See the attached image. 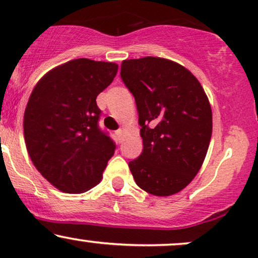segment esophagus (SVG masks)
Returning a JSON list of instances; mask_svg holds the SVG:
<instances>
[{
	"mask_svg": "<svg viewBox=\"0 0 258 258\" xmlns=\"http://www.w3.org/2000/svg\"><path fill=\"white\" fill-rule=\"evenodd\" d=\"M123 132H125V131H123L122 128L117 130V131H116V137H117V141H119V142L122 141V137H123Z\"/></svg>",
	"mask_w": 258,
	"mask_h": 258,
	"instance_id": "1",
	"label": "esophagus"
}]
</instances>
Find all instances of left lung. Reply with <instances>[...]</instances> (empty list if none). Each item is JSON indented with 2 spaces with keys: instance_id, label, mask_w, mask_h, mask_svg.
Segmentation results:
<instances>
[{
  "instance_id": "left-lung-1",
  "label": "left lung",
  "mask_w": 258,
  "mask_h": 258,
  "mask_svg": "<svg viewBox=\"0 0 258 258\" xmlns=\"http://www.w3.org/2000/svg\"><path fill=\"white\" fill-rule=\"evenodd\" d=\"M121 79L135 97L143 152L128 162L139 188L168 197L199 172L212 135V111L198 79L158 57L123 60Z\"/></svg>"
}]
</instances>
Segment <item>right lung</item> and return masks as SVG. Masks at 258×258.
<instances>
[{
	"mask_svg": "<svg viewBox=\"0 0 258 258\" xmlns=\"http://www.w3.org/2000/svg\"><path fill=\"white\" fill-rule=\"evenodd\" d=\"M117 64L80 58L43 76L24 114L26 149L38 172L59 190L79 194L98 184L114 141L99 128L96 98L111 84Z\"/></svg>",
	"mask_w": 258,
	"mask_h": 258,
	"instance_id": "right-lung-1",
	"label": "right lung"
}]
</instances>
